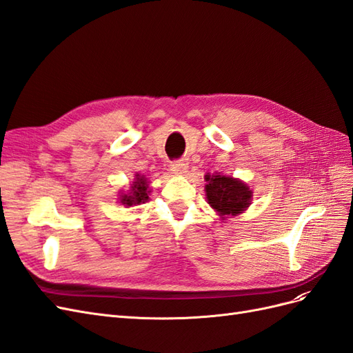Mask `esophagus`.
Segmentation results:
<instances>
[{
    "label": "esophagus",
    "mask_w": 353,
    "mask_h": 353,
    "mask_svg": "<svg viewBox=\"0 0 353 353\" xmlns=\"http://www.w3.org/2000/svg\"><path fill=\"white\" fill-rule=\"evenodd\" d=\"M187 169H188V166L184 162L170 163V170H172V172L176 174V175H184L187 172Z\"/></svg>",
    "instance_id": "1"
}]
</instances>
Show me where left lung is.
Here are the masks:
<instances>
[{
    "mask_svg": "<svg viewBox=\"0 0 353 353\" xmlns=\"http://www.w3.org/2000/svg\"><path fill=\"white\" fill-rule=\"evenodd\" d=\"M206 199L222 221L227 216H237L250 206L252 190L240 179L225 175H206Z\"/></svg>",
    "mask_w": 353,
    "mask_h": 353,
    "instance_id": "1",
    "label": "left lung"
}]
</instances>
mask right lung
I'll return each mask as SVG.
<instances>
[{"mask_svg":"<svg viewBox=\"0 0 353 353\" xmlns=\"http://www.w3.org/2000/svg\"><path fill=\"white\" fill-rule=\"evenodd\" d=\"M148 181L144 175H135L134 183L131 184V190L128 194L121 196V203L125 206L140 205V203H145L148 200Z\"/></svg>","mask_w":353,"mask_h":353,"instance_id":"add662e5","label":"right lung"}]
</instances>
